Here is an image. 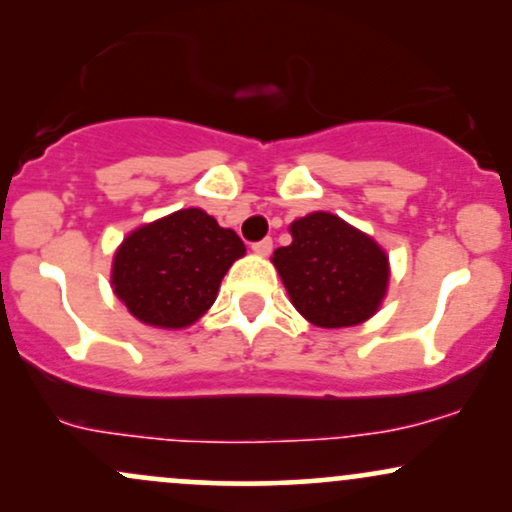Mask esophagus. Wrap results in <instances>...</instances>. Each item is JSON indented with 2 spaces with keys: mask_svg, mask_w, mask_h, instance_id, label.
Here are the masks:
<instances>
[{
  "mask_svg": "<svg viewBox=\"0 0 512 512\" xmlns=\"http://www.w3.org/2000/svg\"><path fill=\"white\" fill-rule=\"evenodd\" d=\"M272 238H264V240H260V243H255L252 245V252H255V255H260V257H267L269 252H272Z\"/></svg>",
  "mask_w": 512,
  "mask_h": 512,
  "instance_id": "esophagus-1",
  "label": "esophagus"
}]
</instances>
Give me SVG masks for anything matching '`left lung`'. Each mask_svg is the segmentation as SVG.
I'll return each instance as SVG.
<instances>
[{
	"mask_svg": "<svg viewBox=\"0 0 512 512\" xmlns=\"http://www.w3.org/2000/svg\"><path fill=\"white\" fill-rule=\"evenodd\" d=\"M289 233L291 245L276 248L272 264L310 325L339 330L378 313L390 286V257L378 240L330 211L296 219Z\"/></svg>",
	"mask_w": 512,
	"mask_h": 512,
	"instance_id": "obj_1",
	"label": "left lung"
}]
</instances>
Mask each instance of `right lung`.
Here are the masks:
<instances>
[{
	"label": "right lung",
	"instance_id": "obj_1",
	"mask_svg": "<svg viewBox=\"0 0 512 512\" xmlns=\"http://www.w3.org/2000/svg\"><path fill=\"white\" fill-rule=\"evenodd\" d=\"M243 255L236 231L199 207L180 209L127 233L113 255L110 286L144 325L185 330L214 305L221 279Z\"/></svg>",
	"mask_w": 512,
	"mask_h": 512
}]
</instances>
